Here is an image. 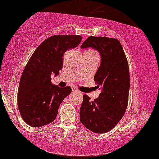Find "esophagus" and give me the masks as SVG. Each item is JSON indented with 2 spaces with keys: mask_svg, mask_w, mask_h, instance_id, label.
Segmentation results:
<instances>
[{
  "mask_svg": "<svg viewBox=\"0 0 159 159\" xmlns=\"http://www.w3.org/2000/svg\"><path fill=\"white\" fill-rule=\"evenodd\" d=\"M72 92H79V90H78L76 87H73L72 88Z\"/></svg>",
  "mask_w": 159,
  "mask_h": 159,
  "instance_id": "34e87169",
  "label": "esophagus"
}]
</instances>
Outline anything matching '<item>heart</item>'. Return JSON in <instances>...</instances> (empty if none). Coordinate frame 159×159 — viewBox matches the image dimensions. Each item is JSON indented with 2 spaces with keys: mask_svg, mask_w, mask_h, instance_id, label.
<instances>
[{
  "mask_svg": "<svg viewBox=\"0 0 159 159\" xmlns=\"http://www.w3.org/2000/svg\"><path fill=\"white\" fill-rule=\"evenodd\" d=\"M89 51H92V52H94V50H89Z\"/></svg>",
  "mask_w": 159,
  "mask_h": 159,
  "instance_id": "heart-1",
  "label": "heart"
}]
</instances>
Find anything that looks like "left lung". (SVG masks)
Wrapping results in <instances>:
<instances>
[{"label": "left lung", "instance_id": "1", "mask_svg": "<svg viewBox=\"0 0 159 159\" xmlns=\"http://www.w3.org/2000/svg\"><path fill=\"white\" fill-rule=\"evenodd\" d=\"M93 48L101 55V65L94 77L97 87L102 89L93 101L83 95L80 121L97 134L111 130L125 114L129 102L130 74L123 48L116 38L89 36L81 48Z\"/></svg>", "mask_w": 159, "mask_h": 159}]
</instances>
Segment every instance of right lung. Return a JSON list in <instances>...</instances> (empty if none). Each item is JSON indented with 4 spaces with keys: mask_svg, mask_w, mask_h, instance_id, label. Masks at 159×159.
Returning <instances> with one entry per match:
<instances>
[{
    "mask_svg": "<svg viewBox=\"0 0 159 159\" xmlns=\"http://www.w3.org/2000/svg\"><path fill=\"white\" fill-rule=\"evenodd\" d=\"M81 40L78 35L51 36L32 55L22 73L17 99L22 118L28 125L40 127L55 119L60 104L72 89L52 84L51 75L59 74L63 55L77 47Z\"/></svg>",
    "mask_w": 159,
    "mask_h": 159,
    "instance_id": "add662e5",
    "label": "right lung"
}]
</instances>
